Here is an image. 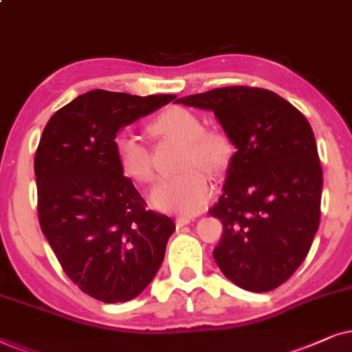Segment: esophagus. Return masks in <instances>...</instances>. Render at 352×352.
I'll list each match as a JSON object with an SVG mask.
<instances>
[{
  "instance_id": "34e87169",
  "label": "esophagus",
  "mask_w": 352,
  "mask_h": 352,
  "mask_svg": "<svg viewBox=\"0 0 352 352\" xmlns=\"http://www.w3.org/2000/svg\"><path fill=\"white\" fill-rule=\"evenodd\" d=\"M188 223H191V219H188V217H180V219H177V220H175L177 228L185 227V225H188Z\"/></svg>"
}]
</instances>
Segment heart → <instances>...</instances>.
I'll list each match as a JSON object with an SVG mask.
<instances>
[{
    "label": "heart",
    "instance_id": "obj_1",
    "mask_svg": "<svg viewBox=\"0 0 352 352\" xmlns=\"http://www.w3.org/2000/svg\"><path fill=\"white\" fill-rule=\"evenodd\" d=\"M149 129L162 137L184 143L179 168L182 172L159 180L149 193L154 208L164 212L195 215L201 212L212 195L209 177L219 175L232 159V143L219 130H204L203 120L185 107H170L151 122ZM114 153L125 177L138 184L153 179L151 161L137 135L120 132L114 138Z\"/></svg>",
    "mask_w": 352,
    "mask_h": 352
}]
</instances>
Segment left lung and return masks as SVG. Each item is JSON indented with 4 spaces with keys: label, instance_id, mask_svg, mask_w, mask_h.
Returning <instances> with one entry per match:
<instances>
[{
    "label": "left lung",
    "instance_id": "1",
    "mask_svg": "<svg viewBox=\"0 0 352 352\" xmlns=\"http://www.w3.org/2000/svg\"><path fill=\"white\" fill-rule=\"evenodd\" d=\"M175 102L212 111L236 148L209 209L223 225L219 269L248 292L275 289L306 259L320 222L323 177L311 125L264 88H215Z\"/></svg>",
    "mask_w": 352,
    "mask_h": 352
}]
</instances>
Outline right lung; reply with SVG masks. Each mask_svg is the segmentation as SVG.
I'll return each instance as SVG.
<instances>
[{
	"label": "right lung",
	"instance_id": "add662e5",
	"mask_svg": "<svg viewBox=\"0 0 352 352\" xmlns=\"http://www.w3.org/2000/svg\"><path fill=\"white\" fill-rule=\"evenodd\" d=\"M175 98L91 90L60 107L40 138L41 232L67 277L98 301L137 298L157 274L175 230L167 215L144 209L114 153L120 129Z\"/></svg>",
	"mask_w": 352,
	"mask_h": 352
}]
</instances>
